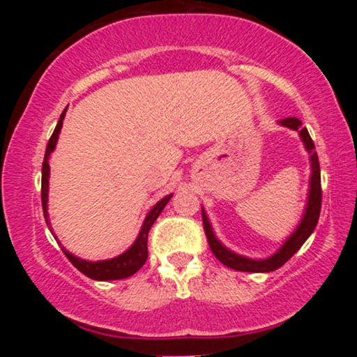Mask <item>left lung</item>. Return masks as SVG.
Wrapping results in <instances>:
<instances>
[{
	"label": "left lung",
	"instance_id": "8db88e82",
	"mask_svg": "<svg viewBox=\"0 0 357 357\" xmlns=\"http://www.w3.org/2000/svg\"><path fill=\"white\" fill-rule=\"evenodd\" d=\"M278 124L289 127V129L298 130L301 134L302 142H304L305 149L309 151L310 154V169H312V174H310V188H309V199H307L305 213L302 216L301 223L296 228V231L289 236L284 241L280 248L273 253L272 257L264 258V260H253V258H247L243 255H238V253L228 250L225 245H221V241L216 238L215 233H213V228L210 225V220H208L206 213H203V228L204 233H206L208 245H210L213 255H215L223 265L230 267L233 270H238V272H253V273H261V272H273V270L280 268L285 261H289L292 258L294 253L297 252L298 248L304 245V241L309 238L310 233L315 230V225L319 221V215H321V203H322V190H321V167H319V158L317 153H315L314 141L309 136V130L305 127H302V122L296 117H287L278 121Z\"/></svg>",
	"mask_w": 357,
	"mask_h": 357
}]
</instances>
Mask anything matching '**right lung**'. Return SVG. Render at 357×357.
<instances>
[{"instance_id":"obj_1","label":"right lung","mask_w":357,"mask_h":357,"mask_svg":"<svg viewBox=\"0 0 357 357\" xmlns=\"http://www.w3.org/2000/svg\"><path fill=\"white\" fill-rule=\"evenodd\" d=\"M67 110V109H65ZM65 110L61 112V116L59 119V124H56L55 130H53L50 141L47 144V151H45V159H43V166H42V206H43V215H45V221H47L48 228H50V220H48V178H50V165H48V159H50V154L55 149L56 141H59V134L61 129V124H63V117H65ZM173 195H167L161 202H158L153 206V210L147 213L144 223H142L141 231H139L136 241L132 243V247L129 250H126L122 255H119L116 258H110V260H99V261H89L84 260V258H79L75 255H72L70 252H67L65 248L63 253L68 260L72 261V265L75 268H79L84 275H87L92 280H121V278H127L137 272L142 265L146 264L147 260V235H149L151 227L158 216L161 215V211L165 210V206L167 202L171 199ZM53 233V231H52ZM55 236V235H53Z\"/></svg>"}]
</instances>
